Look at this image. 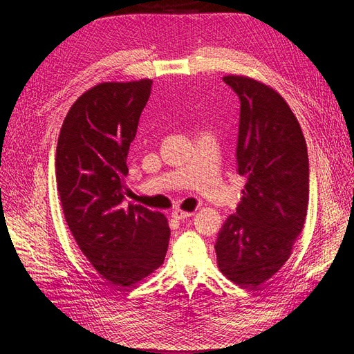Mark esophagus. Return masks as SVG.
<instances>
[{"label": "esophagus", "mask_w": 354, "mask_h": 354, "mask_svg": "<svg viewBox=\"0 0 354 354\" xmlns=\"http://www.w3.org/2000/svg\"><path fill=\"white\" fill-rule=\"evenodd\" d=\"M192 216H193V213L183 212V209H173V212H171V217H173V219H176V221L189 219V217H192Z\"/></svg>", "instance_id": "34e87169"}]
</instances>
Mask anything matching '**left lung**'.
Instances as JSON below:
<instances>
[{"label": "left lung", "mask_w": 354, "mask_h": 354, "mask_svg": "<svg viewBox=\"0 0 354 354\" xmlns=\"http://www.w3.org/2000/svg\"><path fill=\"white\" fill-rule=\"evenodd\" d=\"M223 82L240 99L236 156L246 184L214 250L225 277L242 288H257L288 261L303 231L309 156L301 126L275 89L234 74Z\"/></svg>", "instance_id": "1"}]
</instances>
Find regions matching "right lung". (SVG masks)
Returning <instances> with one entry per match:
<instances>
[{"instance_id":"add662e5","label":"right lung","mask_w":354,"mask_h":354,"mask_svg":"<svg viewBox=\"0 0 354 354\" xmlns=\"http://www.w3.org/2000/svg\"><path fill=\"white\" fill-rule=\"evenodd\" d=\"M152 80L103 82L73 103L59 133L56 184L80 251L118 288L160 268L170 228L164 214L124 204L127 152Z\"/></svg>"}]
</instances>
